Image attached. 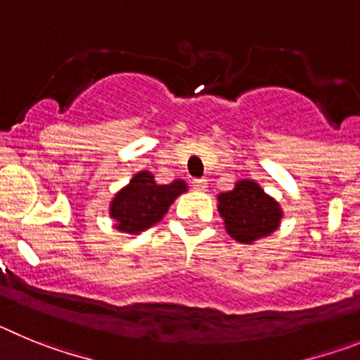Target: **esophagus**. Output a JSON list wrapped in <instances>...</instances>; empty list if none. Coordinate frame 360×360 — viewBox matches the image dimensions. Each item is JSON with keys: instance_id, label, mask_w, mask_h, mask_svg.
Returning <instances> with one entry per match:
<instances>
[{"instance_id": "esophagus-1", "label": "esophagus", "mask_w": 360, "mask_h": 360, "mask_svg": "<svg viewBox=\"0 0 360 360\" xmlns=\"http://www.w3.org/2000/svg\"><path fill=\"white\" fill-rule=\"evenodd\" d=\"M193 189L200 191V193L207 191V180L205 178H196L195 182H193Z\"/></svg>"}]
</instances>
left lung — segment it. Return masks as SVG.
<instances>
[{
    "label": "left lung",
    "mask_w": 360,
    "mask_h": 360,
    "mask_svg": "<svg viewBox=\"0 0 360 360\" xmlns=\"http://www.w3.org/2000/svg\"><path fill=\"white\" fill-rule=\"evenodd\" d=\"M218 212L229 236L245 245L270 236L278 231L283 218L278 200L249 178L238 180L234 189L218 195Z\"/></svg>",
    "instance_id": "8db88e82"
}]
</instances>
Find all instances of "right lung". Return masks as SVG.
Masks as SVG:
<instances>
[{"label":"right lung","instance_id":"1","mask_svg":"<svg viewBox=\"0 0 360 360\" xmlns=\"http://www.w3.org/2000/svg\"><path fill=\"white\" fill-rule=\"evenodd\" d=\"M187 184L176 178L171 184H157L155 174L139 171L133 174L129 184L119 189L111 198L110 218L115 221L113 227L126 234H141L149 227L162 221L171 203L186 193Z\"/></svg>","mask_w":360,"mask_h":360}]
</instances>
